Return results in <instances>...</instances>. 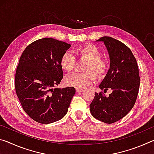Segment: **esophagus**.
Masks as SVG:
<instances>
[{
	"label": "esophagus",
	"mask_w": 154,
	"mask_h": 154,
	"mask_svg": "<svg viewBox=\"0 0 154 154\" xmlns=\"http://www.w3.org/2000/svg\"><path fill=\"white\" fill-rule=\"evenodd\" d=\"M84 90L83 89H80V88H76V91L77 92H83V91Z\"/></svg>",
	"instance_id": "esophagus-1"
}]
</instances>
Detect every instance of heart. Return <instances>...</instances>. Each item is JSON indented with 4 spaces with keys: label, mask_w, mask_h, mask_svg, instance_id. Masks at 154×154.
<instances>
[{
    "label": "heart",
    "mask_w": 154,
    "mask_h": 154,
    "mask_svg": "<svg viewBox=\"0 0 154 154\" xmlns=\"http://www.w3.org/2000/svg\"><path fill=\"white\" fill-rule=\"evenodd\" d=\"M77 55L80 58L88 60L85 66L84 73H73L67 75L64 82L66 85L76 88H83L89 86L94 81V75L98 78L102 77L107 69V65L102 59L100 51L92 45H84L76 49ZM76 64V58L71 51H65L60 58L62 69L67 72L73 71Z\"/></svg>",
    "instance_id": "heart-1"
}]
</instances>
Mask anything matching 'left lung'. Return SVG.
Returning a JSON list of instances; mask_svg holds the SVG:
<instances>
[{
  "mask_svg": "<svg viewBox=\"0 0 154 154\" xmlns=\"http://www.w3.org/2000/svg\"><path fill=\"white\" fill-rule=\"evenodd\" d=\"M102 41L107 49L110 68L99 88L112 92L108 97L103 92L95 93L90 105L94 118L106 124H112L129 113L136 102L140 85L139 68L131 50L118 40L103 36Z\"/></svg>",
  "mask_w": 154,
  "mask_h": 154,
  "instance_id": "8db88e82",
  "label": "left lung"
}]
</instances>
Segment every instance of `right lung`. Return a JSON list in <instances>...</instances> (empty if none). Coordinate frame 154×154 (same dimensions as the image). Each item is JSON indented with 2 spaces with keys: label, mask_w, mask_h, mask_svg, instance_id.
<instances>
[{
  "label": "right lung",
  "mask_w": 154,
  "mask_h": 154,
  "mask_svg": "<svg viewBox=\"0 0 154 154\" xmlns=\"http://www.w3.org/2000/svg\"><path fill=\"white\" fill-rule=\"evenodd\" d=\"M71 45L52 38H41L27 46L20 57L15 92L23 109L36 122L53 123L67 113L75 89L54 88L63 78L60 58Z\"/></svg>",
  "instance_id": "add662e5"
}]
</instances>
